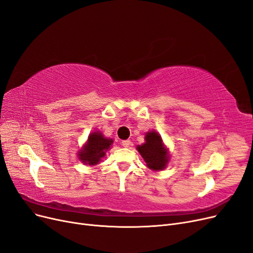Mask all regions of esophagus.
Segmentation results:
<instances>
[{
  "label": "esophagus",
  "instance_id": "1",
  "mask_svg": "<svg viewBox=\"0 0 253 253\" xmlns=\"http://www.w3.org/2000/svg\"><path fill=\"white\" fill-rule=\"evenodd\" d=\"M121 144H122L123 147L128 148V147L131 146V141L129 139H126V140H122V142H121Z\"/></svg>",
  "mask_w": 253,
  "mask_h": 253
}]
</instances>
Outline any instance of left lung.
Segmentation results:
<instances>
[{"label":"left lung","instance_id":"8db88e82","mask_svg":"<svg viewBox=\"0 0 253 253\" xmlns=\"http://www.w3.org/2000/svg\"><path fill=\"white\" fill-rule=\"evenodd\" d=\"M145 139V144L138 146L137 150L146 161L148 168L153 170L163 169L169 161V157L160 135L156 131H151L146 134Z\"/></svg>","mask_w":253,"mask_h":253}]
</instances>
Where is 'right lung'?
Wrapping results in <instances>:
<instances>
[{"mask_svg": "<svg viewBox=\"0 0 253 253\" xmlns=\"http://www.w3.org/2000/svg\"><path fill=\"white\" fill-rule=\"evenodd\" d=\"M113 144V139L105 138L99 131L94 132L87 138V142L80 152V159L89 166H95L104 157L105 152Z\"/></svg>", "mask_w": 253, "mask_h": 253, "instance_id": "obj_1", "label": "right lung"}]
</instances>
